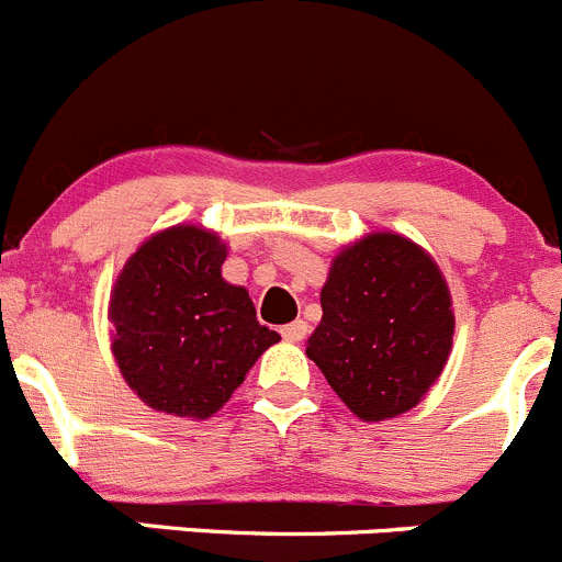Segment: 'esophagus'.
<instances>
[{"mask_svg": "<svg viewBox=\"0 0 562 562\" xmlns=\"http://www.w3.org/2000/svg\"><path fill=\"white\" fill-rule=\"evenodd\" d=\"M281 336H284L286 341H303L308 336V323H303V319H295V323L284 325L281 328Z\"/></svg>", "mask_w": 562, "mask_h": 562, "instance_id": "obj_1", "label": "esophagus"}]
</instances>
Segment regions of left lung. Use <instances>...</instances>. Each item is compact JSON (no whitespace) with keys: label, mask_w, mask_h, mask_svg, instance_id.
Returning a JSON list of instances; mask_svg holds the SVG:
<instances>
[{"label":"left lung","mask_w":562,"mask_h":562,"mask_svg":"<svg viewBox=\"0 0 562 562\" xmlns=\"http://www.w3.org/2000/svg\"><path fill=\"white\" fill-rule=\"evenodd\" d=\"M312 358L341 403L364 422L414 408L452 350L456 314L430 254L392 232L367 234L334 259L319 292Z\"/></svg>","instance_id":"obj_1"}]
</instances>
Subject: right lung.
<instances>
[{"label":"right lung","instance_id":"obj_1","mask_svg":"<svg viewBox=\"0 0 562 562\" xmlns=\"http://www.w3.org/2000/svg\"><path fill=\"white\" fill-rule=\"evenodd\" d=\"M226 245L201 226L154 234L112 286V356L132 392L173 416L206 419L281 336L223 281Z\"/></svg>","mask_w":562,"mask_h":562}]
</instances>
